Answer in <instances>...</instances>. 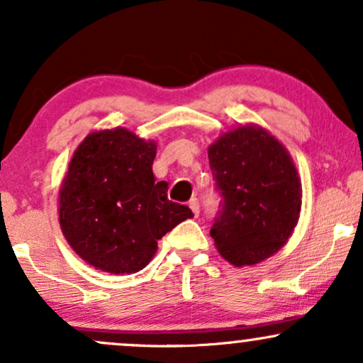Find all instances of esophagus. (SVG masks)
<instances>
[{
    "label": "esophagus",
    "mask_w": 363,
    "mask_h": 363,
    "mask_svg": "<svg viewBox=\"0 0 363 363\" xmlns=\"http://www.w3.org/2000/svg\"><path fill=\"white\" fill-rule=\"evenodd\" d=\"M189 208L193 209V213H194L196 216L199 215V203H198V199H196V198L191 199V201H189Z\"/></svg>",
    "instance_id": "obj_1"
}]
</instances>
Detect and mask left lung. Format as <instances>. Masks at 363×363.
<instances>
[{"label": "left lung", "mask_w": 363, "mask_h": 363, "mask_svg": "<svg viewBox=\"0 0 363 363\" xmlns=\"http://www.w3.org/2000/svg\"><path fill=\"white\" fill-rule=\"evenodd\" d=\"M221 203L209 231L225 260L242 267L281 250L301 211V181L289 152L267 130L245 125L208 148Z\"/></svg>", "instance_id": "left-lung-1"}]
</instances>
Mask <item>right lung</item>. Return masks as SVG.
I'll use <instances>...</instances> for the list:
<instances>
[{"label":"right lung","instance_id":"right-lung-1","mask_svg":"<svg viewBox=\"0 0 363 363\" xmlns=\"http://www.w3.org/2000/svg\"><path fill=\"white\" fill-rule=\"evenodd\" d=\"M155 142L120 126L89 133L74 152L59 193L60 228L72 250L103 272L142 270L157 242L194 216L169 201L167 182H155Z\"/></svg>","mask_w":363,"mask_h":363}]
</instances>
